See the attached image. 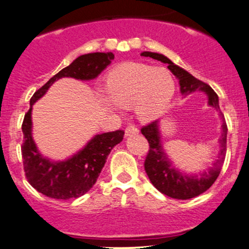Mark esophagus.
Segmentation results:
<instances>
[{
  "mask_svg": "<svg viewBox=\"0 0 249 249\" xmlns=\"http://www.w3.org/2000/svg\"><path fill=\"white\" fill-rule=\"evenodd\" d=\"M138 132H140V130H138V128L134 124L128 125V127L125 128V130H124V134H125V136H127V137L132 136V135H136V134H138Z\"/></svg>",
  "mask_w": 249,
  "mask_h": 249,
  "instance_id": "34e87169",
  "label": "esophagus"
}]
</instances>
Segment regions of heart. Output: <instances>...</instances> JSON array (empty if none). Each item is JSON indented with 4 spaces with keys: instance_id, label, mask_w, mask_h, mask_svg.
Here are the masks:
<instances>
[{
    "instance_id": "b5f03b06",
    "label": "heart",
    "mask_w": 249,
    "mask_h": 249,
    "mask_svg": "<svg viewBox=\"0 0 249 249\" xmlns=\"http://www.w3.org/2000/svg\"><path fill=\"white\" fill-rule=\"evenodd\" d=\"M108 95L99 92V99L108 108L131 107L141 121L148 122L166 111L175 93V81L163 67L142 63H125L107 75Z\"/></svg>"
}]
</instances>
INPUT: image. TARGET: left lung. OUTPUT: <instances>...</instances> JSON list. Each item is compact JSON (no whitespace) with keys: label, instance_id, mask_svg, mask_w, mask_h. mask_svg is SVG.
<instances>
[{"label":"left lung","instance_id":"obj_1","mask_svg":"<svg viewBox=\"0 0 249 249\" xmlns=\"http://www.w3.org/2000/svg\"><path fill=\"white\" fill-rule=\"evenodd\" d=\"M141 56L150 57L160 60L161 63L168 64V69L178 79L180 93L183 96H188L195 91L205 92L208 98V105L219 112V117L222 119V135L218 140L219 152L217 159L213 162V166L209 167L207 170H203L198 174H190L189 175V174L180 172L174 166L173 161L164 152L162 142H161L159 120L142 128V134L144 135L150 144V150H148L146 159H145L144 167L151 183L161 193L170 196V198L180 200L195 198V196L207 191L214 184L221 173L225 159L228 127L223 114L219 111L218 96L207 83L196 79L188 71L175 65L169 58L163 54L144 51L141 53Z\"/></svg>","mask_w":249,"mask_h":249}]
</instances>
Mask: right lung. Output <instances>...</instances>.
I'll use <instances>...</instances> for the list:
<instances>
[{"mask_svg":"<svg viewBox=\"0 0 249 249\" xmlns=\"http://www.w3.org/2000/svg\"><path fill=\"white\" fill-rule=\"evenodd\" d=\"M114 59L112 53H91L77 57L69 66L53 75L31 98V107L25 114L21 129L24 143L21 146L25 175L33 188L49 198L69 200L79 198L96 183L109 152L124 140V130L95 135L81 150L63 161L44 157L36 146L32 135V109L54 81L61 77L89 81L107 67Z\"/></svg>","mask_w":249,"mask_h":249,"instance_id":"add662e5","label":"right lung"}]
</instances>
